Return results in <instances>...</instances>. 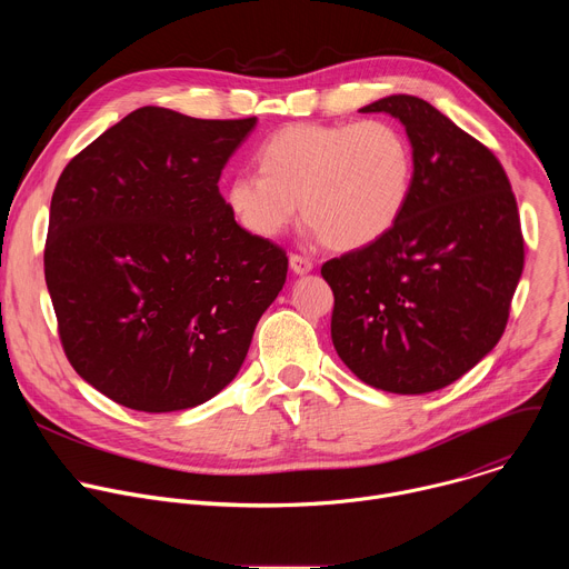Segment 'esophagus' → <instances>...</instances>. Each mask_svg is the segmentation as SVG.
Listing matches in <instances>:
<instances>
[{"instance_id":"1","label":"esophagus","mask_w":569,"mask_h":569,"mask_svg":"<svg viewBox=\"0 0 569 569\" xmlns=\"http://www.w3.org/2000/svg\"><path fill=\"white\" fill-rule=\"evenodd\" d=\"M290 270L295 274H308L312 270V261L306 259V257H299V254H292L290 257Z\"/></svg>"}]
</instances>
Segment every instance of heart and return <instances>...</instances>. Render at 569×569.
Masks as SVG:
<instances>
[{"mask_svg": "<svg viewBox=\"0 0 569 569\" xmlns=\"http://www.w3.org/2000/svg\"><path fill=\"white\" fill-rule=\"evenodd\" d=\"M259 173L224 189L236 222L277 238L297 218L331 250L353 252L385 238L408 207L415 182L412 146L387 121L288 123L257 150Z\"/></svg>", "mask_w": 569, "mask_h": 569, "instance_id": "b5f03b06", "label": "heart"}]
</instances>
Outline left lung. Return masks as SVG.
<instances>
[{
	"label": "left lung",
	"mask_w": 569,
	"mask_h": 569,
	"mask_svg": "<svg viewBox=\"0 0 569 569\" xmlns=\"http://www.w3.org/2000/svg\"><path fill=\"white\" fill-rule=\"evenodd\" d=\"M360 112L402 123L415 182L385 238L321 266L333 347L376 389L437 391L505 333L525 266L516 196L496 154L428 101L393 94Z\"/></svg>",
	"instance_id": "8db88e82"
}]
</instances>
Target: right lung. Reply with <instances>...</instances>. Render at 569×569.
<instances>
[{
	"instance_id": "add662e5",
	"label": "right lung",
	"mask_w": 569,
	"mask_h": 569,
	"mask_svg": "<svg viewBox=\"0 0 569 569\" xmlns=\"http://www.w3.org/2000/svg\"><path fill=\"white\" fill-rule=\"evenodd\" d=\"M257 117L139 108L78 152L49 211L44 279L71 367L137 412L207 402L240 371L288 257L218 180Z\"/></svg>"
}]
</instances>
